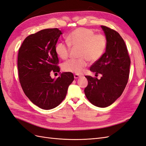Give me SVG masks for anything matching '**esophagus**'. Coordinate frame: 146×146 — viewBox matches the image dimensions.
Segmentation results:
<instances>
[{
	"label": "esophagus",
	"instance_id": "1",
	"mask_svg": "<svg viewBox=\"0 0 146 146\" xmlns=\"http://www.w3.org/2000/svg\"><path fill=\"white\" fill-rule=\"evenodd\" d=\"M74 78H79V77H81V76H80V75H78V74H74Z\"/></svg>",
	"mask_w": 146,
	"mask_h": 146
}]
</instances>
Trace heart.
Returning <instances> with one entry per match:
<instances>
[{
    "instance_id": "obj_1",
    "label": "heart",
    "mask_w": 146,
    "mask_h": 146,
    "mask_svg": "<svg viewBox=\"0 0 146 146\" xmlns=\"http://www.w3.org/2000/svg\"><path fill=\"white\" fill-rule=\"evenodd\" d=\"M66 44L60 42L55 46V52L61 59L68 58L70 47H79L78 59H70L62 64V69L66 72L81 74L87 65L88 60L94 63L99 60L106 50L107 39L102 33L95 34L92 30L80 27L75 29L66 37Z\"/></svg>"
}]
</instances>
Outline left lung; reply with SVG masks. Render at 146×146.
Segmentation results:
<instances>
[{
  "mask_svg": "<svg viewBox=\"0 0 146 146\" xmlns=\"http://www.w3.org/2000/svg\"><path fill=\"white\" fill-rule=\"evenodd\" d=\"M107 39L106 51L92 64L90 70L100 79L86 76L88 81L85 94L90 102L99 107H107L121 96L129 78L130 58L127 47L116 30L102 25Z\"/></svg>",
  "mask_w": 146,
  "mask_h": 146,
  "instance_id": "obj_1",
  "label": "left lung"
}]
</instances>
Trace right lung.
<instances>
[{
  "label": "right lung",
  "mask_w": 146,
  "mask_h": 146,
  "mask_svg": "<svg viewBox=\"0 0 146 146\" xmlns=\"http://www.w3.org/2000/svg\"><path fill=\"white\" fill-rule=\"evenodd\" d=\"M61 33L58 29H47L26 37L19 48L17 69L21 86L33 104L44 110L59 105L73 82L67 72L52 79L50 72H59L55 46Z\"/></svg>",
  "instance_id": "add662e5"
}]
</instances>
